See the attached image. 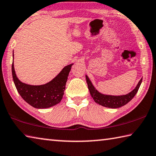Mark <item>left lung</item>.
Masks as SVG:
<instances>
[{"label": "left lung", "instance_id": "8db88e82", "mask_svg": "<svg viewBox=\"0 0 156 156\" xmlns=\"http://www.w3.org/2000/svg\"><path fill=\"white\" fill-rule=\"evenodd\" d=\"M86 80L88 85V89L89 90L90 94L93 98L96 103L100 104V105L106 107L110 108H117L126 105L134 97L135 95L138 92V89L140 86V84L142 83L143 79L141 78L140 81L138 82L137 86L136 87L135 89L132 90L131 92L129 93L128 94L123 95H104L95 89V88L93 87L92 83L89 80V78L86 75Z\"/></svg>", "mask_w": 156, "mask_h": 156}]
</instances>
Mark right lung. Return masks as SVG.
Wrapping results in <instances>:
<instances>
[{"mask_svg":"<svg viewBox=\"0 0 156 156\" xmlns=\"http://www.w3.org/2000/svg\"><path fill=\"white\" fill-rule=\"evenodd\" d=\"M72 66L73 64H70L65 67L49 83L36 86L23 83L19 80L16 74L13 61L11 66L13 80L17 90L25 101L36 108H47L56 105L61 101Z\"/></svg>","mask_w":156,"mask_h":156,"instance_id":"obj_1","label":"right lung"}]
</instances>
